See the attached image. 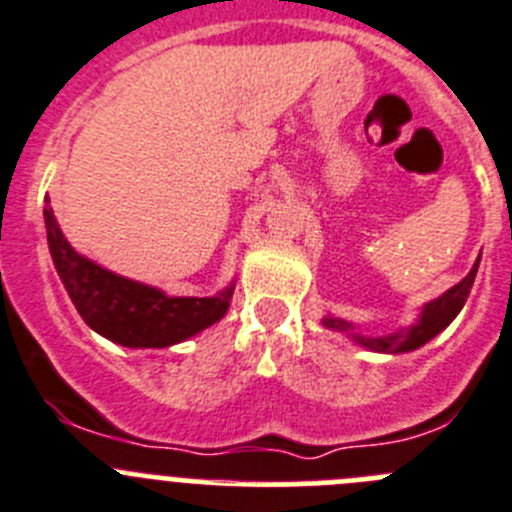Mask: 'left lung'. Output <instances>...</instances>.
<instances>
[{"label":"left lung","instance_id":"1","mask_svg":"<svg viewBox=\"0 0 512 512\" xmlns=\"http://www.w3.org/2000/svg\"><path fill=\"white\" fill-rule=\"evenodd\" d=\"M477 267H480V257L474 262V267L469 270L467 278L462 283H457L454 288H449L444 296H439L436 301L426 303L421 311V319L411 326V329H400L395 334L388 336H362L352 334L354 342L359 347H367L370 352H385V354H400V352H413V349L423 347L426 342H431L439 331H444L451 321L457 319V313L462 311L464 301H467L469 290H472L474 275H477ZM324 326L336 331H352V324L342 319H324Z\"/></svg>","mask_w":512,"mask_h":512}]
</instances>
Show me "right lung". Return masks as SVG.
I'll list each match as a JSON object with an SVG mask.
<instances>
[{
  "instance_id": "right-lung-1",
  "label": "right lung",
  "mask_w": 512,
  "mask_h": 512,
  "mask_svg": "<svg viewBox=\"0 0 512 512\" xmlns=\"http://www.w3.org/2000/svg\"><path fill=\"white\" fill-rule=\"evenodd\" d=\"M45 201L48 206L43 216L53 265L76 311L96 334L122 347L160 349L199 334L227 313L234 285L211 298H176L86 260L68 245L55 222L50 199Z\"/></svg>"
}]
</instances>
